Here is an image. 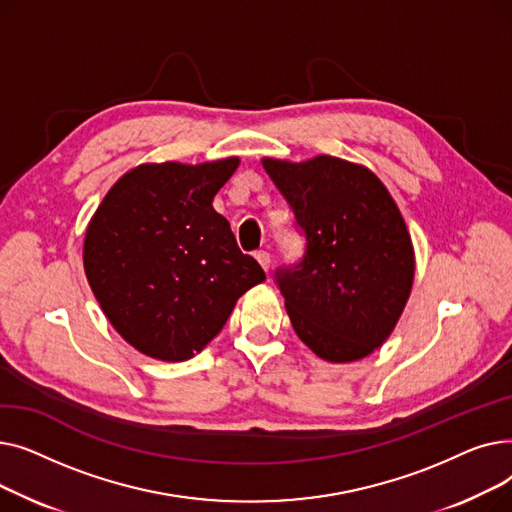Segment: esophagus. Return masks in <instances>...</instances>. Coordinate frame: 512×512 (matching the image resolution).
I'll list each match as a JSON object with an SVG mask.
<instances>
[{
    "label": "esophagus",
    "instance_id": "1",
    "mask_svg": "<svg viewBox=\"0 0 512 512\" xmlns=\"http://www.w3.org/2000/svg\"><path fill=\"white\" fill-rule=\"evenodd\" d=\"M255 259L259 261V265L263 267L265 272L270 270V263H272V257H270V253H267V251H257V253H255Z\"/></svg>",
    "mask_w": 512,
    "mask_h": 512
}]
</instances>
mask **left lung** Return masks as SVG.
Here are the masks:
<instances>
[{
  "label": "left lung",
  "mask_w": 512,
  "mask_h": 512,
  "mask_svg": "<svg viewBox=\"0 0 512 512\" xmlns=\"http://www.w3.org/2000/svg\"><path fill=\"white\" fill-rule=\"evenodd\" d=\"M263 168L305 238L303 257L274 272L294 332L326 361L367 357L396 326L415 274L396 203L378 176L338 157Z\"/></svg>",
  "instance_id": "left-lung-1"
}]
</instances>
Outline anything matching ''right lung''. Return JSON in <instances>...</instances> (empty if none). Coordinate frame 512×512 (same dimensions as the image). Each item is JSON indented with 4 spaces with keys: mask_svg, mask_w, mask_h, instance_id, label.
Segmentation results:
<instances>
[{
    "mask_svg": "<svg viewBox=\"0 0 512 512\" xmlns=\"http://www.w3.org/2000/svg\"><path fill=\"white\" fill-rule=\"evenodd\" d=\"M236 168V157L141 166L93 215L87 280L110 324L143 355L193 357L224 328L240 294L265 280L211 205Z\"/></svg>",
    "mask_w": 512,
    "mask_h": 512,
    "instance_id": "add662e5",
    "label": "right lung"
}]
</instances>
